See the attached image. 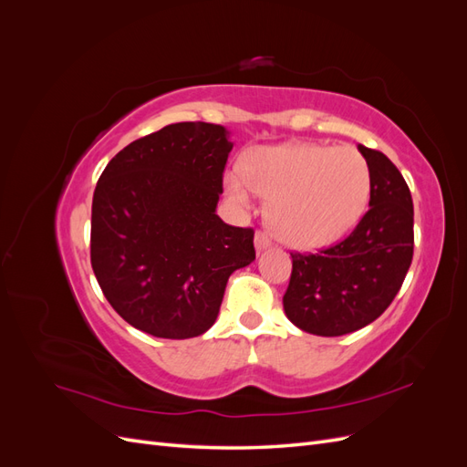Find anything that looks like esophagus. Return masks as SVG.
Wrapping results in <instances>:
<instances>
[{"mask_svg": "<svg viewBox=\"0 0 467 467\" xmlns=\"http://www.w3.org/2000/svg\"><path fill=\"white\" fill-rule=\"evenodd\" d=\"M271 245H273L271 237H268L265 232H257V235H255V247H257V251H259V253H261V251H266Z\"/></svg>", "mask_w": 467, "mask_h": 467, "instance_id": "34e87169", "label": "esophagus"}]
</instances>
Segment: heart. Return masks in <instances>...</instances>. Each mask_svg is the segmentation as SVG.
I'll list each match as a JSON object with an SVG mask.
<instances>
[{"label":"heart","mask_w":467,"mask_h":467,"mask_svg":"<svg viewBox=\"0 0 467 467\" xmlns=\"http://www.w3.org/2000/svg\"><path fill=\"white\" fill-rule=\"evenodd\" d=\"M223 189L242 208H251L257 192L265 194L280 242L314 251L337 244L358 223L372 175L357 150L290 142L253 150L245 171L223 175Z\"/></svg>","instance_id":"1"}]
</instances>
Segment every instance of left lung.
<instances>
[{"label":"left lung","mask_w":467,"mask_h":467,"mask_svg":"<svg viewBox=\"0 0 467 467\" xmlns=\"http://www.w3.org/2000/svg\"><path fill=\"white\" fill-rule=\"evenodd\" d=\"M370 167V210L347 239L316 255L292 253L282 298L296 327L338 337L378 319L400 292L413 259V199L384 153L358 144Z\"/></svg>","instance_id":"obj_1"}]
</instances>
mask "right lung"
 <instances>
[{
    "label": "right lung",
    "mask_w": 467,
    "mask_h": 467,
    "mask_svg": "<svg viewBox=\"0 0 467 467\" xmlns=\"http://www.w3.org/2000/svg\"><path fill=\"white\" fill-rule=\"evenodd\" d=\"M234 148L220 124L177 122L109 161L91 208V266L132 327L191 338L214 325L225 285L255 261L253 230L218 214Z\"/></svg>",
    "instance_id": "1"
}]
</instances>
